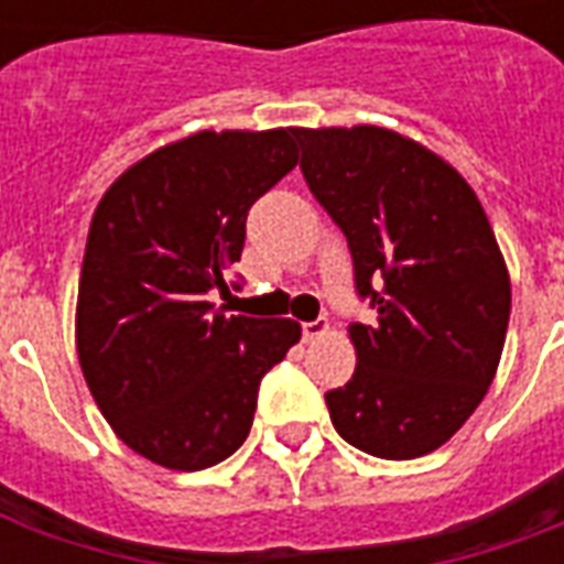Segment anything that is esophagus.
Masks as SVG:
<instances>
[{"label":"esophagus","instance_id":"esophagus-1","mask_svg":"<svg viewBox=\"0 0 564 564\" xmlns=\"http://www.w3.org/2000/svg\"><path fill=\"white\" fill-rule=\"evenodd\" d=\"M326 332H329V323H326V319H311V323H302V338H305L307 344L323 338Z\"/></svg>","mask_w":564,"mask_h":564}]
</instances>
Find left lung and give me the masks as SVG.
Wrapping results in <instances>:
<instances>
[{
    "label": "left lung",
    "mask_w": 564,
    "mask_h": 564,
    "mask_svg": "<svg viewBox=\"0 0 564 564\" xmlns=\"http://www.w3.org/2000/svg\"><path fill=\"white\" fill-rule=\"evenodd\" d=\"M302 174L354 259L356 371L326 392L362 453L416 459L484 402L510 317V281L474 189L432 150L380 127L295 129Z\"/></svg>",
    "instance_id": "1"
}]
</instances>
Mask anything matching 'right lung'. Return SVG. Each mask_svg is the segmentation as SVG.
<instances>
[{"instance_id": "add662e5", "label": "right lung", "mask_w": 564, "mask_h": 564, "mask_svg": "<svg viewBox=\"0 0 564 564\" xmlns=\"http://www.w3.org/2000/svg\"><path fill=\"white\" fill-rule=\"evenodd\" d=\"M295 129L198 132L135 162L93 214L78 359L120 441L174 471L245 444L259 380L299 341L293 319L229 317L247 214L299 162ZM232 286L238 283L232 281Z\"/></svg>"}]
</instances>
